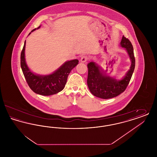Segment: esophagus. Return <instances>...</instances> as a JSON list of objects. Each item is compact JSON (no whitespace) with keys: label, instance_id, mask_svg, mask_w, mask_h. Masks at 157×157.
Returning a JSON list of instances; mask_svg holds the SVG:
<instances>
[{"label":"esophagus","instance_id":"34e87169","mask_svg":"<svg viewBox=\"0 0 157 157\" xmlns=\"http://www.w3.org/2000/svg\"><path fill=\"white\" fill-rule=\"evenodd\" d=\"M87 60H88V57L86 56H83L81 57L80 60L82 63H84V62H86L87 61Z\"/></svg>","mask_w":157,"mask_h":157}]
</instances>
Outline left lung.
Instances as JSON below:
<instances>
[{"instance_id": "left-lung-1", "label": "left lung", "mask_w": 157, "mask_h": 157, "mask_svg": "<svg viewBox=\"0 0 157 157\" xmlns=\"http://www.w3.org/2000/svg\"><path fill=\"white\" fill-rule=\"evenodd\" d=\"M120 45L125 49L131 60L129 69L121 79L106 75L102 69L94 62H90L87 65L88 86L91 94L97 97L106 99L117 97L125 90L131 80L135 65L133 46L131 42L124 36Z\"/></svg>"}]
</instances>
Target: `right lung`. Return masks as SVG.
I'll return each mask as SVG.
<instances>
[{"label":"right lung","mask_w":157,"mask_h":157,"mask_svg":"<svg viewBox=\"0 0 157 157\" xmlns=\"http://www.w3.org/2000/svg\"><path fill=\"white\" fill-rule=\"evenodd\" d=\"M41 26L32 30L33 32L40 28ZM31 32L29 33V35ZM25 41L22 51L21 55V66L23 74L30 89L35 93L44 95L49 96L56 94L63 90L67 82V76L72 69L78 64V59L66 61L52 73L48 75H40L34 73L28 67L25 59Z\"/></svg>","instance_id":"1"}]
</instances>
